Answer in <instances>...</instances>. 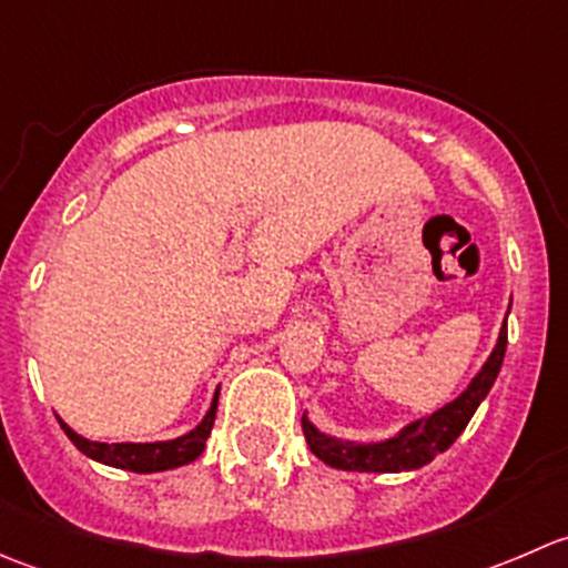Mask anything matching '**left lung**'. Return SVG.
I'll list each match as a JSON object with an SVG mask.
<instances>
[{"label":"left lung","mask_w":568,"mask_h":568,"mask_svg":"<svg viewBox=\"0 0 568 568\" xmlns=\"http://www.w3.org/2000/svg\"><path fill=\"white\" fill-rule=\"evenodd\" d=\"M508 311H511V305H508ZM506 343L508 332L506 321H503L495 348L486 357L484 368L467 385V390H462L450 404L439 406L432 415L406 423L393 437L376 439V443H354V439L332 437V434L321 432L305 412L302 415V432H305L307 445L321 462L335 469H352V473H412V469H420L423 464L434 462L443 450H448L456 443V437L467 428L469 417L475 415L480 400L489 395L497 374H500Z\"/></svg>","instance_id":"1"}]
</instances>
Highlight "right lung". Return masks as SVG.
<instances>
[{
	"instance_id": "1",
	"label": "right lung",
	"mask_w": 568,
	"mask_h": 568,
	"mask_svg": "<svg viewBox=\"0 0 568 568\" xmlns=\"http://www.w3.org/2000/svg\"><path fill=\"white\" fill-rule=\"evenodd\" d=\"M216 400H220V390L214 393L209 412H205L203 420H200L192 432L175 439H162V443H93V439L73 432L62 417H57V420H60L65 437L71 439L88 459L106 464V467L131 469V473H162V469L183 467V464L194 462L203 454L205 439H209L211 426H214Z\"/></svg>"
}]
</instances>
